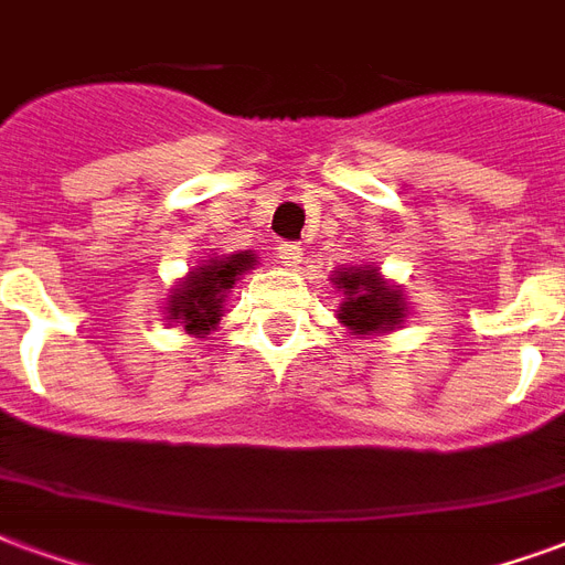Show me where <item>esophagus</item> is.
Here are the masks:
<instances>
[{
    "label": "esophagus",
    "mask_w": 565,
    "mask_h": 565,
    "mask_svg": "<svg viewBox=\"0 0 565 565\" xmlns=\"http://www.w3.org/2000/svg\"><path fill=\"white\" fill-rule=\"evenodd\" d=\"M277 258L286 267H298L300 258H303V253H300L298 244H288V241H282V244H277Z\"/></svg>",
    "instance_id": "34e87169"
}]
</instances>
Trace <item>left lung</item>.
Returning <instances> with one entry per match:
<instances>
[{"label": "left lung", "instance_id": "left-lung-1", "mask_svg": "<svg viewBox=\"0 0 565 565\" xmlns=\"http://www.w3.org/2000/svg\"><path fill=\"white\" fill-rule=\"evenodd\" d=\"M333 286L342 291L339 321L354 337L390 333L408 316V303H405L402 288L390 286L375 265L339 267V270H333Z\"/></svg>", "mask_w": 565, "mask_h": 565}]
</instances>
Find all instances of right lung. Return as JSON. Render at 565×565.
<instances>
[{
    "label": "right lung",
    "mask_w": 565,
    "mask_h": 565,
    "mask_svg": "<svg viewBox=\"0 0 565 565\" xmlns=\"http://www.w3.org/2000/svg\"><path fill=\"white\" fill-rule=\"evenodd\" d=\"M256 265L253 249H241L232 256H211L202 265H196L181 286L172 288L167 303V318L175 321L178 328L202 337L217 328L223 318V303H226L228 288H235L241 274H247Z\"/></svg>",
    "instance_id": "right-lung-1"
}]
</instances>
